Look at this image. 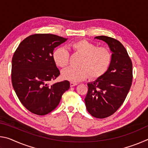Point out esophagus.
Listing matches in <instances>:
<instances>
[{"instance_id":"34e87169","label":"esophagus","mask_w":148,"mask_h":148,"mask_svg":"<svg viewBox=\"0 0 148 148\" xmlns=\"http://www.w3.org/2000/svg\"><path fill=\"white\" fill-rule=\"evenodd\" d=\"M71 87H74L75 86H77V84L76 83V82H71Z\"/></svg>"}]
</instances>
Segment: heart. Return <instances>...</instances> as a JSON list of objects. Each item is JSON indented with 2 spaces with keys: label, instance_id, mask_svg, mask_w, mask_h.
Instances as JSON below:
<instances>
[{
  "label": "heart",
  "instance_id": "obj_1",
  "mask_svg": "<svg viewBox=\"0 0 148 148\" xmlns=\"http://www.w3.org/2000/svg\"><path fill=\"white\" fill-rule=\"evenodd\" d=\"M74 53L82 56L79 67L70 68L62 72V77L72 82L89 78L95 79L102 77L108 70L112 61V53L106 47H98L96 44L86 40L74 42L70 45ZM53 59L57 66L65 69L69 63L70 55L63 47L53 51Z\"/></svg>",
  "mask_w": 148,
  "mask_h": 148
}]
</instances>
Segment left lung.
<instances>
[{"mask_svg": "<svg viewBox=\"0 0 148 148\" xmlns=\"http://www.w3.org/2000/svg\"><path fill=\"white\" fill-rule=\"evenodd\" d=\"M108 45L112 61L107 72L87 84L85 98L87 110L92 116L105 118L114 114L123 103L132 81V64L126 49L119 41L106 36H96Z\"/></svg>", "mask_w": 148, "mask_h": 148, "instance_id": "obj_1", "label": "left lung"}]
</instances>
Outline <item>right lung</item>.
Here are the masks:
<instances>
[{"label": "right lung", "mask_w": 148, "mask_h": 148, "mask_svg": "<svg viewBox=\"0 0 148 148\" xmlns=\"http://www.w3.org/2000/svg\"><path fill=\"white\" fill-rule=\"evenodd\" d=\"M67 38L51 34H35L24 39L14 54L12 82L21 104L32 113L44 116L56 108L70 88L67 80L49 85L59 76L53 50Z\"/></svg>", "instance_id": "1"}]
</instances>
